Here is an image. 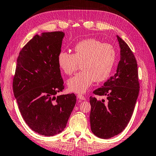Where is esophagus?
<instances>
[{
	"instance_id": "obj_1",
	"label": "esophagus",
	"mask_w": 156,
	"mask_h": 156,
	"mask_svg": "<svg viewBox=\"0 0 156 156\" xmlns=\"http://www.w3.org/2000/svg\"><path fill=\"white\" fill-rule=\"evenodd\" d=\"M77 97L78 98V99H80V100H85V96H83L82 94H78Z\"/></svg>"
}]
</instances>
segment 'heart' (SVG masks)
Segmentation results:
<instances>
[{
    "mask_svg": "<svg viewBox=\"0 0 156 156\" xmlns=\"http://www.w3.org/2000/svg\"><path fill=\"white\" fill-rule=\"evenodd\" d=\"M57 61L59 67L66 75L75 72L78 64L82 71L67 81L69 90L83 94L95 81L101 82L109 77L116 61V51L109 44H103L90 38L79 41L73 47V53L60 51Z\"/></svg>",
    "mask_w": 156,
    "mask_h": 156,
    "instance_id": "heart-1",
    "label": "heart"
}]
</instances>
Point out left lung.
I'll list each match as a JSON object with an SVG mask.
<instances>
[{"label":"left lung","instance_id":"1","mask_svg":"<svg viewBox=\"0 0 156 156\" xmlns=\"http://www.w3.org/2000/svg\"><path fill=\"white\" fill-rule=\"evenodd\" d=\"M117 38L120 60L116 73L93 92L105 96L107 100L90 98L91 132L102 139H109L125 129L132 117L140 91L136 59L128 44L118 35Z\"/></svg>","mask_w":156,"mask_h":156}]
</instances>
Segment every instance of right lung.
<instances>
[{
    "mask_svg": "<svg viewBox=\"0 0 156 156\" xmlns=\"http://www.w3.org/2000/svg\"><path fill=\"white\" fill-rule=\"evenodd\" d=\"M65 33L36 34L21 49L13 91L22 117L33 131L45 136L60 133L76 103L74 94L56 96L64 89L57 58Z\"/></svg>",
    "mask_w": 156,
    "mask_h": 156,
    "instance_id": "1",
    "label": "right lung"
}]
</instances>
